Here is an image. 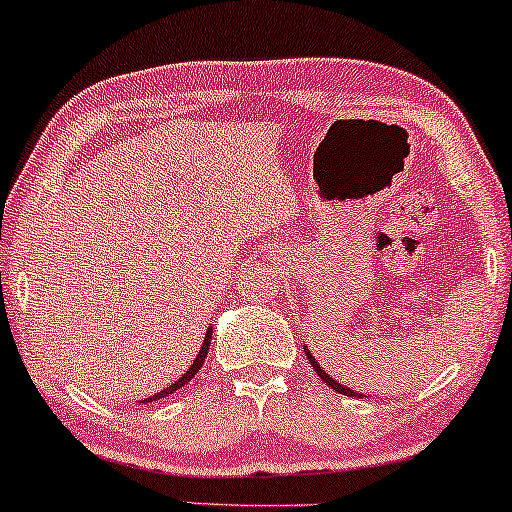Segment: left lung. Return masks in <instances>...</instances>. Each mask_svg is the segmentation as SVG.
<instances>
[{
    "instance_id": "1",
    "label": "left lung",
    "mask_w": 512,
    "mask_h": 512,
    "mask_svg": "<svg viewBox=\"0 0 512 512\" xmlns=\"http://www.w3.org/2000/svg\"><path fill=\"white\" fill-rule=\"evenodd\" d=\"M303 349H305L307 359H310V363H312L314 373H317V375L321 377V380H324V382L328 384V387H331V389H335V391H340V394H345V396H361V394H356V391H354V389H349V387H345V384H340L338 380H335V377H331V375H328V373H326V370L319 366V363H317V359H314V356L310 354V349H307L305 345H303Z\"/></svg>"
}]
</instances>
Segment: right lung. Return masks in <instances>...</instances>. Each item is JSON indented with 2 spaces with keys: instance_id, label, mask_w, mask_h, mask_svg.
<instances>
[{
  "instance_id": "add662e5",
  "label": "right lung",
  "mask_w": 512,
  "mask_h": 512,
  "mask_svg": "<svg viewBox=\"0 0 512 512\" xmlns=\"http://www.w3.org/2000/svg\"><path fill=\"white\" fill-rule=\"evenodd\" d=\"M212 331H214V328H212V326H209V328H207V331H205V340H202V347H200V352H198V356H195V361L191 363V368H188V370H186V373H184V375H181L177 382H172V384H170V387H165L163 391H158V394H153V396H149V398H146V401H142V403H151V401H158V398H165V396H170V394H174V391H177V389H181V387H184V384H188V382H191L195 375H198V370L202 368V363H205V359H207V349H209V345H212Z\"/></svg>"
}]
</instances>
